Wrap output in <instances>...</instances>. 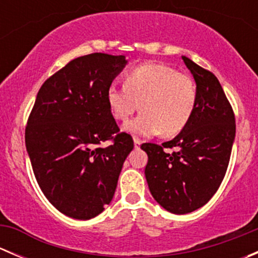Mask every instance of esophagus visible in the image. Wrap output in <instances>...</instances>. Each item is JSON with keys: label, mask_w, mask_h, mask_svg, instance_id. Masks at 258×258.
<instances>
[{"label": "esophagus", "mask_w": 258, "mask_h": 258, "mask_svg": "<svg viewBox=\"0 0 258 258\" xmlns=\"http://www.w3.org/2000/svg\"><path fill=\"white\" fill-rule=\"evenodd\" d=\"M134 142H135V148H140V145H141V140L137 139V137H134Z\"/></svg>", "instance_id": "34e87169"}]
</instances>
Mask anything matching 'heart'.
Returning a JSON list of instances; mask_svg holds the SVG:
<instances>
[{"label": "heart", "instance_id": "heart-1", "mask_svg": "<svg viewBox=\"0 0 258 258\" xmlns=\"http://www.w3.org/2000/svg\"><path fill=\"white\" fill-rule=\"evenodd\" d=\"M107 103L117 121L126 122L139 107L142 113L126 128L142 136H175L191 119L197 87L186 72L166 63L148 62L128 71L123 86H110Z\"/></svg>", "mask_w": 258, "mask_h": 258}]
</instances>
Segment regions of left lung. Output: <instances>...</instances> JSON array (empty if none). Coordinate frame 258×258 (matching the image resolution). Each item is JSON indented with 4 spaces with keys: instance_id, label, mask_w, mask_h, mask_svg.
<instances>
[{
    "instance_id": "obj_1",
    "label": "left lung",
    "mask_w": 258,
    "mask_h": 258,
    "mask_svg": "<svg viewBox=\"0 0 258 258\" xmlns=\"http://www.w3.org/2000/svg\"><path fill=\"white\" fill-rule=\"evenodd\" d=\"M182 59L196 81L195 112L173 140L141 146L148 156L145 175L153 199L176 215L200 209L217 192L236 134L235 113L217 77L188 57Z\"/></svg>"
}]
</instances>
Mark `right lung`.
Segmentation results:
<instances>
[{
	"mask_svg": "<svg viewBox=\"0 0 258 258\" xmlns=\"http://www.w3.org/2000/svg\"><path fill=\"white\" fill-rule=\"evenodd\" d=\"M124 56L77 57L41 86L25 142L46 199L63 215L90 220L112 200L134 140L119 132L107 90L126 66ZM111 145L101 148L102 142Z\"/></svg>",
	"mask_w": 258,
	"mask_h": 258,
	"instance_id": "right-lung-1",
	"label": "right lung"
}]
</instances>
